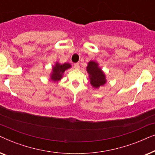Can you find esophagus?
I'll list each match as a JSON object with an SVG mask.
<instances>
[{"instance_id": "esophagus-1", "label": "esophagus", "mask_w": 155, "mask_h": 155, "mask_svg": "<svg viewBox=\"0 0 155 155\" xmlns=\"http://www.w3.org/2000/svg\"><path fill=\"white\" fill-rule=\"evenodd\" d=\"M74 68L75 69H79L80 68V64L79 63H75L74 64Z\"/></svg>"}]
</instances>
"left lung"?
<instances>
[{
  "label": "left lung",
  "instance_id": "left-lung-1",
  "mask_svg": "<svg viewBox=\"0 0 155 155\" xmlns=\"http://www.w3.org/2000/svg\"><path fill=\"white\" fill-rule=\"evenodd\" d=\"M86 71L89 75L91 85L94 88H99L107 83V80L104 72L102 71L97 61H89L87 66L86 67Z\"/></svg>",
  "mask_w": 155,
  "mask_h": 155
}]
</instances>
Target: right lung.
<instances>
[{"instance_id":"add662e5","label":"right lung","mask_w":155,"mask_h":155,"mask_svg":"<svg viewBox=\"0 0 155 155\" xmlns=\"http://www.w3.org/2000/svg\"><path fill=\"white\" fill-rule=\"evenodd\" d=\"M72 65L69 63H65L61 64L58 61H56L55 64L52 66V70L51 72L49 78L50 80L54 82H57L62 79L65 71L71 68Z\"/></svg>"}]
</instances>
